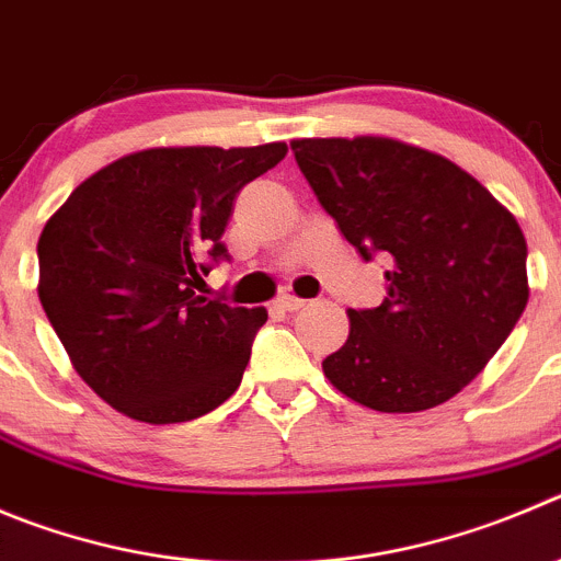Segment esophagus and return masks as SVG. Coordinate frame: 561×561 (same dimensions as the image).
<instances>
[{
	"mask_svg": "<svg viewBox=\"0 0 561 561\" xmlns=\"http://www.w3.org/2000/svg\"><path fill=\"white\" fill-rule=\"evenodd\" d=\"M276 305H279V310H285V312H296V310H301L307 301H305V298L290 296V293H287V296H279V301H276Z\"/></svg>",
	"mask_w": 561,
	"mask_h": 561,
	"instance_id": "obj_1",
	"label": "esophagus"
}]
</instances>
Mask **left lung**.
<instances>
[{"instance_id": "8db88e82", "label": "left lung", "mask_w": 561, "mask_h": 561, "mask_svg": "<svg viewBox=\"0 0 561 561\" xmlns=\"http://www.w3.org/2000/svg\"><path fill=\"white\" fill-rule=\"evenodd\" d=\"M296 162L343 238L385 254L387 296L348 310L323 374L376 412L454 399L499 352L528 301L526 238L510 209L446 157L392 138L293 140Z\"/></svg>"}]
</instances>
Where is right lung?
Here are the masks:
<instances>
[{
    "mask_svg": "<svg viewBox=\"0 0 561 561\" xmlns=\"http://www.w3.org/2000/svg\"><path fill=\"white\" fill-rule=\"evenodd\" d=\"M285 144L144 149L88 176L38 240V298L77 374L113 410L185 423L238 390L263 307L198 296L234 198Z\"/></svg>",
    "mask_w": 561,
    "mask_h": 561,
    "instance_id": "add662e5",
    "label": "right lung"
}]
</instances>
